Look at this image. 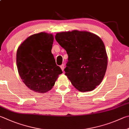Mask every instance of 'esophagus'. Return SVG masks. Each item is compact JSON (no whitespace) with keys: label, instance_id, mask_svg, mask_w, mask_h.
Masks as SVG:
<instances>
[{"label":"esophagus","instance_id":"34e87169","mask_svg":"<svg viewBox=\"0 0 129 129\" xmlns=\"http://www.w3.org/2000/svg\"><path fill=\"white\" fill-rule=\"evenodd\" d=\"M60 68H61V70L62 71H64V65H61L60 66Z\"/></svg>","mask_w":129,"mask_h":129}]
</instances>
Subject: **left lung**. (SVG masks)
<instances>
[{"label":"left lung","instance_id":"left-lung-1","mask_svg":"<svg viewBox=\"0 0 129 129\" xmlns=\"http://www.w3.org/2000/svg\"><path fill=\"white\" fill-rule=\"evenodd\" d=\"M55 39L68 55L65 76L81 92L91 91L104 78L108 56L103 42L96 35L86 31L57 33Z\"/></svg>","mask_w":129,"mask_h":129}]
</instances>
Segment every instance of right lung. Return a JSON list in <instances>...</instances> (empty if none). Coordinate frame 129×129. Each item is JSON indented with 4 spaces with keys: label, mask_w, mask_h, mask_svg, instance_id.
<instances>
[{
    "label": "right lung",
    "mask_w": 129,
    "mask_h": 129,
    "mask_svg": "<svg viewBox=\"0 0 129 129\" xmlns=\"http://www.w3.org/2000/svg\"><path fill=\"white\" fill-rule=\"evenodd\" d=\"M53 39L52 34H35L26 39L17 49L18 73L25 85L36 92L51 90L58 75L62 73L51 52Z\"/></svg>",
    "instance_id": "add662e5"
}]
</instances>
